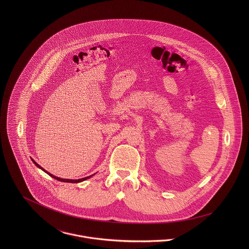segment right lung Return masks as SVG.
<instances>
[{
	"label": "right lung",
	"instance_id": "right-lung-1",
	"mask_svg": "<svg viewBox=\"0 0 249 249\" xmlns=\"http://www.w3.org/2000/svg\"><path fill=\"white\" fill-rule=\"evenodd\" d=\"M33 160V162H34V164L36 165V167L37 168H39V169H41L42 171H44L47 175H49L50 177H52L53 178H54V179H56V180H58V181H61V182H68V183H79V182H82V181H84V180H86V179H88V178H92L94 175H92V176H90V177H87V178H80V179H65V178H57V177H54L53 175H52V174H50L49 172H47L46 170H44L41 166H39V164H37L36 163V161L34 160V159H32Z\"/></svg>",
	"mask_w": 249,
	"mask_h": 249
}]
</instances>
